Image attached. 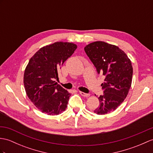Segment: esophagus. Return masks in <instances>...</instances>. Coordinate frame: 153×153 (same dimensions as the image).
<instances>
[{"instance_id":"34e87169","label":"esophagus","mask_w":153,"mask_h":153,"mask_svg":"<svg viewBox=\"0 0 153 153\" xmlns=\"http://www.w3.org/2000/svg\"><path fill=\"white\" fill-rule=\"evenodd\" d=\"M79 93H80V94L81 95V96H83V97H88L90 96V94H87V93H83V92H79Z\"/></svg>"}]
</instances>
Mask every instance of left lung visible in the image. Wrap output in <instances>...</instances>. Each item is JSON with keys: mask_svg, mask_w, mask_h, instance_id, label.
Returning a JSON list of instances; mask_svg holds the SVG:
<instances>
[{"mask_svg": "<svg viewBox=\"0 0 153 153\" xmlns=\"http://www.w3.org/2000/svg\"><path fill=\"white\" fill-rule=\"evenodd\" d=\"M84 49L98 73L105 76L101 85L104 94L98 97L100 105L94 112L105 115L115 111L126 98L132 85L133 68L130 59L117 45L102 41L92 42Z\"/></svg>", "mask_w": 153, "mask_h": 153, "instance_id": "8db88e82", "label": "left lung"}]
</instances>
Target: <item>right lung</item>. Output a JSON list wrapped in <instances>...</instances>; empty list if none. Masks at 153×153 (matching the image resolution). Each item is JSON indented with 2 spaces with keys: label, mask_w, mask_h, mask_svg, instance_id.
Masks as SVG:
<instances>
[{
  "label": "right lung",
  "mask_w": 153,
  "mask_h": 153,
  "mask_svg": "<svg viewBox=\"0 0 153 153\" xmlns=\"http://www.w3.org/2000/svg\"><path fill=\"white\" fill-rule=\"evenodd\" d=\"M70 42H56L41 48L32 56L24 72L23 83L33 104L48 115L65 111L70 93L55 82L58 69L77 49Z\"/></svg>",
  "instance_id": "obj_1"
}]
</instances>
